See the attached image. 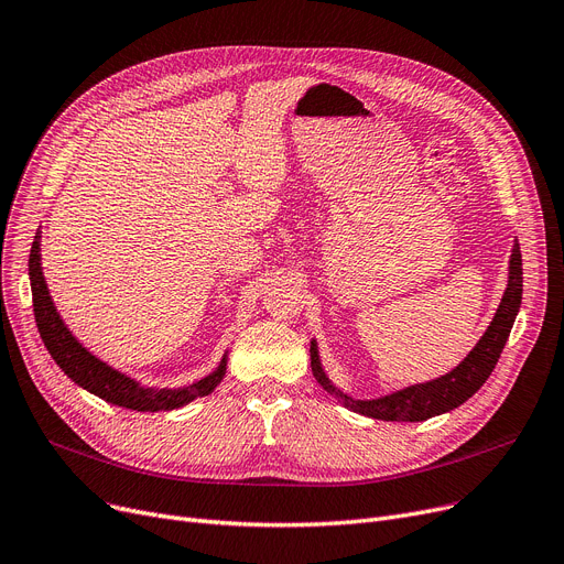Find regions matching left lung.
I'll return each mask as SVG.
<instances>
[{"label":"left lung","instance_id":"1","mask_svg":"<svg viewBox=\"0 0 564 564\" xmlns=\"http://www.w3.org/2000/svg\"><path fill=\"white\" fill-rule=\"evenodd\" d=\"M521 299H523V259H521V247H518V240H516L511 259H509V282L505 289V296L500 301V307L495 312V317L486 328V333L481 335L477 347L471 349L452 372H446L433 381H425V384H414L389 395L372 398V400H356L343 393L340 389H335V384L322 368L317 343L312 340L310 345L312 375L324 387V391H328L330 395L340 400L347 410L370 419L425 421L431 416L452 412L467 398L475 395L484 387V381L490 377L495 364H498V358L507 345V337L516 322L518 307H521Z\"/></svg>","mask_w":564,"mask_h":564}]
</instances>
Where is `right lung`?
Returning <instances> with one entry per match:
<instances>
[{"instance_id": "right-lung-1", "label": "right lung", "mask_w": 564, "mask_h": 564, "mask_svg": "<svg viewBox=\"0 0 564 564\" xmlns=\"http://www.w3.org/2000/svg\"><path fill=\"white\" fill-rule=\"evenodd\" d=\"M30 282H32L34 319L48 354L55 358V364L64 370L66 377H72L78 387L99 395L110 404H118V408L137 410V412L177 410L200 395H208L224 379V372H227V354H224L215 372L194 381L189 387L148 389V387H141L137 379H131L120 370L110 368L95 354H89L72 335V330L64 326L62 317L55 310L46 278H43V270H41V234L34 236L32 250H30Z\"/></svg>"}]
</instances>
